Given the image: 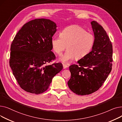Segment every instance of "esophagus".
I'll list each match as a JSON object with an SVG mask.
<instances>
[{"label":"esophagus","instance_id":"obj_1","mask_svg":"<svg viewBox=\"0 0 122 122\" xmlns=\"http://www.w3.org/2000/svg\"><path fill=\"white\" fill-rule=\"evenodd\" d=\"M63 66L64 69H66L68 67V66L66 64H63Z\"/></svg>","mask_w":122,"mask_h":122}]
</instances>
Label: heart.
Returning a JSON list of instances; mask_svg holds the SVG:
<instances>
[{"label": "heart", "mask_w": 122, "mask_h": 122, "mask_svg": "<svg viewBox=\"0 0 122 122\" xmlns=\"http://www.w3.org/2000/svg\"><path fill=\"white\" fill-rule=\"evenodd\" d=\"M94 43L93 35L78 25L65 28L60 37H53L51 40L52 49L58 55H61L67 47L68 50L61 58V60L66 63L75 58L79 60L86 56L92 51Z\"/></svg>", "instance_id": "1"}]
</instances>
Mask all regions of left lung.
<instances>
[{"label": "left lung", "mask_w": 122, "mask_h": 122, "mask_svg": "<svg viewBox=\"0 0 122 122\" xmlns=\"http://www.w3.org/2000/svg\"><path fill=\"white\" fill-rule=\"evenodd\" d=\"M95 43L91 52L69 67L71 78L68 82L75 93L86 95L97 92L103 85L112 70L113 46L106 31L95 21L91 22Z\"/></svg>", "instance_id": "obj_1"}]
</instances>
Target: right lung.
Segmentation results:
<instances>
[{
    "label": "right lung",
    "instance_id": "right-lung-1",
    "mask_svg": "<svg viewBox=\"0 0 122 122\" xmlns=\"http://www.w3.org/2000/svg\"><path fill=\"white\" fill-rule=\"evenodd\" d=\"M56 25L46 19H36L18 31L10 48L9 65L19 85L25 91L36 94L46 92L62 64L47 65L56 58L51 40Z\"/></svg>",
    "mask_w": 122,
    "mask_h": 122
}]
</instances>
